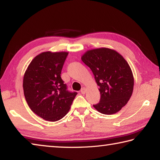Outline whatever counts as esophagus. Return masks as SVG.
Here are the masks:
<instances>
[{
  "mask_svg": "<svg viewBox=\"0 0 160 160\" xmlns=\"http://www.w3.org/2000/svg\"><path fill=\"white\" fill-rule=\"evenodd\" d=\"M86 91H87V89L85 88H82V89H81V93L82 94H85Z\"/></svg>",
  "mask_w": 160,
  "mask_h": 160,
  "instance_id": "1",
  "label": "esophagus"
}]
</instances>
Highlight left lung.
Masks as SVG:
<instances>
[{"label": "left lung", "mask_w": 160, "mask_h": 160, "mask_svg": "<svg viewBox=\"0 0 160 160\" xmlns=\"http://www.w3.org/2000/svg\"><path fill=\"white\" fill-rule=\"evenodd\" d=\"M92 71L101 94L94 109L103 114L119 112L132 94L134 78L131 67L117 51L109 48L88 50L81 57Z\"/></svg>", "instance_id": "left-lung-1"}]
</instances>
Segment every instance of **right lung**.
Returning <instances> with one entry per match:
<instances>
[{"instance_id":"right-lung-1","label":"right lung","mask_w":160,"mask_h":160,"mask_svg":"<svg viewBox=\"0 0 160 160\" xmlns=\"http://www.w3.org/2000/svg\"><path fill=\"white\" fill-rule=\"evenodd\" d=\"M68 53L42 52L34 57L23 78L24 94L34 113L48 121H56L69 112L77 92L67 90L61 73Z\"/></svg>"}]
</instances>
